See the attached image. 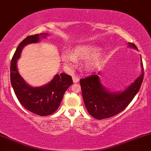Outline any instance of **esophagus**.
Listing matches in <instances>:
<instances>
[{"instance_id":"obj_1","label":"esophagus","mask_w":151,"mask_h":151,"mask_svg":"<svg viewBox=\"0 0 151 151\" xmlns=\"http://www.w3.org/2000/svg\"><path fill=\"white\" fill-rule=\"evenodd\" d=\"M73 83H77L79 82L80 78L78 77H76V76H73Z\"/></svg>"}]
</instances>
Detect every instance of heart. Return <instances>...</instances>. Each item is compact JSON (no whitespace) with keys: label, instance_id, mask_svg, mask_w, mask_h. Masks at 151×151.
I'll list each match as a JSON object with an SVG mask.
<instances>
[{"label":"heart","instance_id":"b5f03b06","mask_svg":"<svg viewBox=\"0 0 151 151\" xmlns=\"http://www.w3.org/2000/svg\"><path fill=\"white\" fill-rule=\"evenodd\" d=\"M100 46L93 42L81 44L76 46L72 53L64 52L61 55V60L69 69L75 68L78 61H83L84 69L92 72L97 69L103 60V55L99 51Z\"/></svg>","mask_w":151,"mask_h":151}]
</instances>
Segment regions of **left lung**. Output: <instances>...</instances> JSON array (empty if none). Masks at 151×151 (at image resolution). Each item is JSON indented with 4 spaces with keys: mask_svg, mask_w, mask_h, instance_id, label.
I'll list each match as a JSON object with an SVG mask.
<instances>
[{
    "mask_svg": "<svg viewBox=\"0 0 151 151\" xmlns=\"http://www.w3.org/2000/svg\"><path fill=\"white\" fill-rule=\"evenodd\" d=\"M129 47L137 50V46L132 42L129 43ZM141 68V76L122 92H113L108 90L101 85L98 75L81 79L82 94L88 113L94 118L101 120L114 116L123 111L132 101L142 84L144 79L142 61Z\"/></svg>",
    "mask_w": 151,
    "mask_h": 151,
    "instance_id": "obj_1",
    "label": "left lung"
}]
</instances>
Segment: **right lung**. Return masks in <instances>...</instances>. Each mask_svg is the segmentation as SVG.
<instances>
[{"mask_svg": "<svg viewBox=\"0 0 151 151\" xmlns=\"http://www.w3.org/2000/svg\"><path fill=\"white\" fill-rule=\"evenodd\" d=\"M47 33L27 36L19 45L10 65L11 85L19 101L23 106L35 114L45 116L55 113L60 105L64 93L73 84L71 76L64 73L57 74L47 84L41 87H31L24 81L18 71L17 62L24 46L40 41Z\"/></svg>", "mask_w": 151, "mask_h": 151, "instance_id": "1", "label": "right lung"}]
</instances>
